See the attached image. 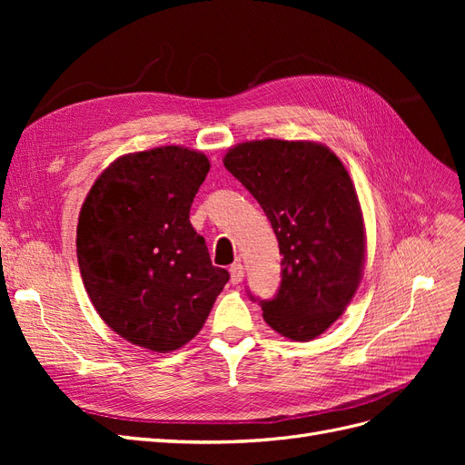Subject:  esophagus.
I'll use <instances>...</instances> for the list:
<instances>
[{
  "label": "esophagus",
  "mask_w": 465,
  "mask_h": 465,
  "mask_svg": "<svg viewBox=\"0 0 465 465\" xmlns=\"http://www.w3.org/2000/svg\"><path fill=\"white\" fill-rule=\"evenodd\" d=\"M229 272H231L232 285H238V283H241V281L244 279V265H242V263H232V265L229 267Z\"/></svg>",
  "instance_id": "esophagus-1"
}]
</instances>
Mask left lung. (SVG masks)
Returning <instances> with one entry per match:
<instances>
[{"label":"left lung","mask_w":465,"mask_h":465,"mask_svg":"<svg viewBox=\"0 0 465 465\" xmlns=\"http://www.w3.org/2000/svg\"><path fill=\"white\" fill-rule=\"evenodd\" d=\"M224 168L254 195L279 242L281 285L258 301L281 335L311 341L341 316L359 287L364 224L357 192L335 154L312 142L263 139L224 154Z\"/></svg>","instance_id":"left-lung-1"}]
</instances>
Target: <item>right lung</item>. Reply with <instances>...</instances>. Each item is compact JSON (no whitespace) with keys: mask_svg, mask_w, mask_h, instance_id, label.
Segmentation results:
<instances>
[{"mask_svg":"<svg viewBox=\"0 0 465 465\" xmlns=\"http://www.w3.org/2000/svg\"><path fill=\"white\" fill-rule=\"evenodd\" d=\"M207 173L205 154L184 147L125 154L81 207L83 283L98 316L134 345L157 353L186 345L231 277L190 223Z\"/></svg>","mask_w":465,"mask_h":465,"instance_id":"obj_1","label":"right lung"}]
</instances>
